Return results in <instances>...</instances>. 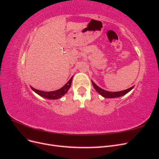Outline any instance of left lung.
<instances>
[{
  "label": "left lung",
  "mask_w": 159,
  "mask_h": 159,
  "mask_svg": "<svg viewBox=\"0 0 159 159\" xmlns=\"http://www.w3.org/2000/svg\"><path fill=\"white\" fill-rule=\"evenodd\" d=\"M91 82H92L93 86V88L95 89V90L97 91L100 95H102L103 97H104L105 98H115L121 97V96H123L124 95H125L126 93H127L129 91H130L133 88V87L127 89L123 90V91H117V92H110V91H105L101 88H99V86L96 85L93 81H91Z\"/></svg>",
  "instance_id": "left-lung-1"
}]
</instances>
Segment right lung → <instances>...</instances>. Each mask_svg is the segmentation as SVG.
I'll list each match as a JSON object with an SVG mask.
<instances>
[{
    "instance_id": "right-lung-1",
    "label": "right lung",
    "mask_w": 159,
    "mask_h": 159,
    "mask_svg": "<svg viewBox=\"0 0 159 159\" xmlns=\"http://www.w3.org/2000/svg\"><path fill=\"white\" fill-rule=\"evenodd\" d=\"M71 81H72V78H71L70 80L61 88L54 91H47L46 92V91H43L36 89L32 87H31V88L34 91H35L37 94L42 96L43 98L49 99H57L61 98L62 96H64L67 93V91H68V89L71 87Z\"/></svg>"
}]
</instances>
